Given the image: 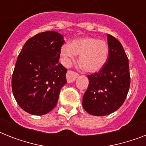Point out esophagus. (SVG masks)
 <instances>
[{"mask_svg":"<svg viewBox=\"0 0 146 146\" xmlns=\"http://www.w3.org/2000/svg\"><path fill=\"white\" fill-rule=\"evenodd\" d=\"M78 73H76L74 71L69 70L67 71L66 73V80L69 83H71V82H74L76 80V79L77 78Z\"/></svg>","mask_w":146,"mask_h":146,"instance_id":"obj_1","label":"esophagus"}]
</instances>
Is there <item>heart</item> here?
<instances>
[{
    "mask_svg": "<svg viewBox=\"0 0 146 146\" xmlns=\"http://www.w3.org/2000/svg\"><path fill=\"white\" fill-rule=\"evenodd\" d=\"M60 54L65 66H69L76 54L80 55L79 63L88 73H96L105 65L109 54L106 42L95 38L85 37L73 40L63 45Z\"/></svg>",
    "mask_w": 146,
    "mask_h": 146,
    "instance_id": "obj_1",
    "label": "heart"
}]
</instances>
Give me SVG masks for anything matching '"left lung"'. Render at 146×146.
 I'll return each mask as SVG.
<instances>
[{
    "mask_svg": "<svg viewBox=\"0 0 146 146\" xmlns=\"http://www.w3.org/2000/svg\"><path fill=\"white\" fill-rule=\"evenodd\" d=\"M106 64L98 73L88 76L89 84L82 98L85 111L94 116L113 113L124 102L130 85L129 60L122 44L108 35Z\"/></svg>",
    "mask_w": 146,
    "mask_h": 146,
    "instance_id": "1",
    "label": "left lung"
}]
</instances>
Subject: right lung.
Instances as JSON below:
<instances>
[{"label":"right lung","instance_id":"1","mask_svg":"<svg viewBox=\"0 0 146 146\" xmlns=\"http://www.w3.org/2000/svg\"><path fill=\"white\" fill-rule=\"evenodd\" d=\"M64 36L54 31L38 33L25 43L12 76V90L23 110L33 115L48 113L57 105L66 83V70L59 63Z\"/></svg>","mask_w":146,"mask_h":146}]
</instances>
